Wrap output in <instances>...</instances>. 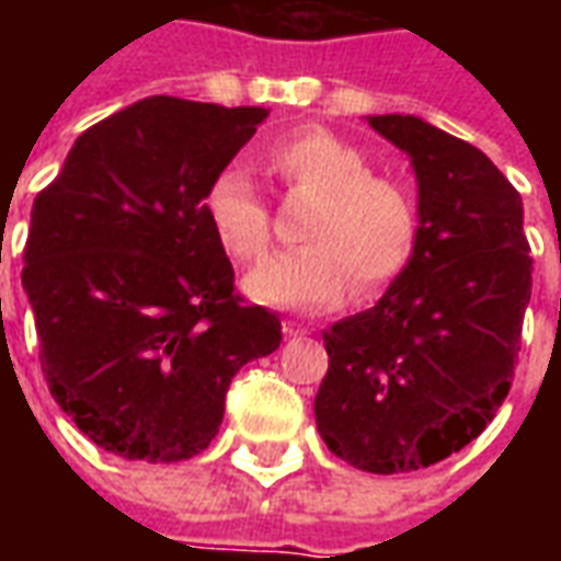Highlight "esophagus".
I'll use <instances>...</instances> for the list:
<instances>
[{"instance_id": "34e87169", "label": "esophagus", "mask_w": 561, "mask_h": 561, "mask_svg": "<svg viewBox=\"0 0 561 561\" xmlns=\"http://www.w3.org/2000/svg\"><path fill=\"white\" fill-rule=\"evenodd\" d=\"M282 333H285V336H300V333H304V324H297V321H282Z\"/></svg>"}]
</instances>
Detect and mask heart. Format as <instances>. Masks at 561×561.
Segmentation results:
<instances>
[{"label":"heart","instance_id":"heart-1","mask_svg":"<svg viewBox=\"0 0 561 561\" xmlns=\"http://www.w3.org/2000/svg\"><path fill=\"white\" fill-rule=\"evenodd\" d=\"M261 168L291 192L316 195L304 221L306 245L276 252L245 276V294L279 309H333L354 285L366 300L400 279L417 249V204L400 176L369 171L364 149L324 126L267 140ZM216 243L240 264L267 252L273 213L240 168H225L204 192Z\"/></svg>","mask_w":561,"mask_h":561}]
</instances>
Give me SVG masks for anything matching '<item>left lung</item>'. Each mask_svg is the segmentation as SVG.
Segmentation results:
<instances>
[{"label":"left lung","instance_id":"1","mask_svg":"<svg viewBox=\"0 0 561 561\" xmlns=\"http://www.w3.org/2000/svg\"><path fill=\"white\" fill-rule=\"evenodd\" d=\"M412 159L421 233L373 309L324 333L318 433L373 474L426 469L505 402L531 297L523 201L481 149L417 116H369Z\"/></svg>","mask_w":561,"mask_h":561}]
</instances>
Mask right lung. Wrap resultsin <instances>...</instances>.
Masks as SVG:
<instances>
[{
    "label": "right lung",
    "instance_id": "right-lung-1",
    "mask_svg": "<svg viewBox=\"0 0 561 561\" xmlns=\"http://www.w3.org/2000/svg\"><path fill=\"white\" fill-rule=\"evenodd\" d=\"M264 107L152 95L87 128L32 204L23 249L50 397L116 457L180 462L219 433L240 366L282 321L233 291L204 216Z\"/></svg>",
    "mask_w": 561,
    "mask_h": 561
}]
</instances>
